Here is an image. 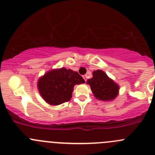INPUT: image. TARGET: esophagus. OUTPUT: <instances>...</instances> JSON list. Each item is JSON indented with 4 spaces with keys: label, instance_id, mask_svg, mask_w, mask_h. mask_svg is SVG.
Masks as SVG:
<instances>
[{
    "label": "esophagus",
    "instance_id": "esophagus-1",
    "mask_svg": "<svg viewBox=\"0 0 155 155\" xmlns=\"http://www.w3.org/2000/svg\"><path fill=\"white\" fill-rule=\"evenodd\" d=\"M83 78H84L85 81L86 82V81H87V76H86H86H83Z\"/></svg>",
    "mask_w": 155,
    "mask_h": 155
}]
</instances>
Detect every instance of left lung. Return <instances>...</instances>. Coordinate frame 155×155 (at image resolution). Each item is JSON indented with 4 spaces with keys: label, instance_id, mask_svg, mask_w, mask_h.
Masks as SVG:
<instances>
[{
    "label": "left lung",
    "instance_id": "1",
    "mask_svg": "<svg viewBox=\"0 0 155 155\" xmlns=\"http://www.w3.org/2000/svg\"><path fill=\"white\" fill-rule=\"evenodd\" d=\"M94 96L102 101H112L118 95L119 86L102 70H95L92 78L87 80Z\"/></svg>",
    "mask_w": 155,
    "mask_h": 155
}]
</instances>
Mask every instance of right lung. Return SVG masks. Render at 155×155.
I'll list each match as a JSON object with an SVG mask.
<instances>
[{
	"label": "right lung",
	"mask_w": 155,
	"mask_h": 155,
	"mask_svg": "<svg viewBox=\"0 0 155 155\" xmlns=\"http://www.w3.org/2000/svg\"><path fill=\"white\" fill-rule=\"evenodd\" d=\"M82 83L85 80L77 72L61 68L48 71L40 77L37 88L47 103L58 105L70 100L75 85Z\"/></svg>",
	"instance_id": "right-lung-1"
}]
</instances>
